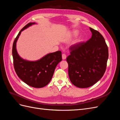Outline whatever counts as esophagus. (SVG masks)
Masks as SVG:
<instances>
[{"mask_svg":"<svg viewBox=\"0 0 120 120\" xmlns=\"http://www.w3.org/2000/svg\"><path fill=\"white\" fill-rule=\"evenodd\" d=\"M66 57H67V56H66V54H64V53H63L62 54V59H63V60H65L66 59Z\"/></svg>","mask_w":120,"mask_h":120,"instance_id":"obj_1","label":"esophagus"}]
</instances>
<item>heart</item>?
<instances>
[{"label": "heart", "mask_w": 120, "mask_h": 120, "mask_svg": "<svg viewBox=\"0 0 120 120\" xmlns=\"http://www.w3.org/2000/svg\"><path fill=\"white\" fill-rule=\"evenodd\" d=\"M77 34H78V32H77V31H74L73 32H72V35H73V36H75V35H77Z\"/></svg>", "instance_id": "b5f03b06"}]
</instances>
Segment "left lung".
<instances>
[{
    "label": "left lung",
    "instance_id": "1",
    "mask_svg": "<svg viewBox=\"0 0 120 120\" xmlns=\"http://www.w3.org/2000/svg\"><path fill=\"white\" fill-rule=\"evenodd\" d=\"M92 37L86 42L71 46L67 57L71 83L80 88H88L102 78L107 68L108 46L100 32L90 27Z\"/></svg>",
    "mask_w": 120,
    "mask_h": 120
}]
</instances>
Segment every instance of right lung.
I'll return each mask as SVG.
<instances>
[{
  "mask_svg": "<svg viewBox=\"0 0 120 120\" xmlns=\"http://www.w3.org/2000/svg\"><path fill=\"white\" fill-rule=\"evenodd\" d=\"M35 23H28L19 32L13 43L12 56L14 68L18 77L28 86L41 88L46 86L51 80L57 64L62 60V57L60 50L49 53L35 61L24 60L19 56L16 49L17 39L21 31Z\"/></svg>",
  "mask_w": 120,
  "mask_h": 120,
  "instance_id": "1",
  "label": "right lung"
}]
</instances>
